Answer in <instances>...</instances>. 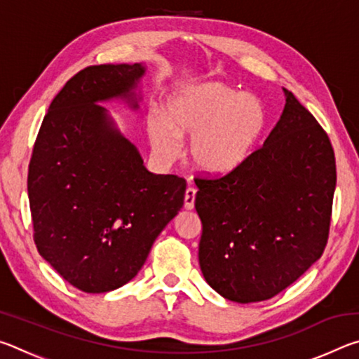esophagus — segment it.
<instances>
[{
  "label": "esophagus",
  "instance_id": "1",
  "mask_svg": "<svg viewBox=\"0 0 359 359\" xmlns=\"http://www.w3.org/2000/svg\"><path fill=\"white\" fill-rule=\"evenodd\" d=\"M194 198H196V188L188 187L185 191V209H193L194 208Z\"/></svg>",
  "mask_w": 359,
  "mask_h": 359
}]
</instances>
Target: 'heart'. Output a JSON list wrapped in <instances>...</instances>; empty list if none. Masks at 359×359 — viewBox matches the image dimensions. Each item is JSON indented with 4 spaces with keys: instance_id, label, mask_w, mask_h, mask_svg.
Instances as JSON below:
<instances>
[{
    "instance_id": "1",
    "label": "heart",
    "mask_w": 359,
    "mask_h": 359,
    "mask_svg": "<svg viewBox=\"0 0 359 359\" xmlns=\"http://www.w3.org/2000/svg\"><path fill=\"white\" fill-rule=\"evenodd\" d=\"M267 126L264 102L222 82H203L179 90L166 115L154 112L147 133L155 154L172 160L180 139L191 137L193 165L205 172H228L244 163Z\"/></svg>"
}]
</instances>
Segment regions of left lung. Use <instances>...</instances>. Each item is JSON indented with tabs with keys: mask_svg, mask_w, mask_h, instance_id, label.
Returning a JSON list of instances; mask_svg holds the SVG:
<instances>
[{
	"mask_svg": "<svg viewBox=\"0 0 359 359\" xmlns=\"http://www.w3.org/2000/svg\"><path fill=\"white\" fill-rule=\"evenodd\" d=\"M247 160L218 177H196L203 223L199 266L218 294L247 304L296 282L326 247L336 158L330 137L294 95Z\"/></svg>",
	"mask_w": 359,
	"mask_h": 359,
	"instance_id": "left-lung-1",
	"label": "left lung"
}]
</instances>
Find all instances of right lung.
<instances>
[{
  "label": "right lung",
  "mask_w": 359,
  "mask_h": 359,
  "mask_svg": "<svg viewBox=\"0 0 359 359\" xmlns=\"http://www.w3.org/2000/svg\"><path fill=\"white\" fill-rule=\"evenodd\" d=\"M144 72L141 63L79 71L48 106L29 160L34 244L85 293L128 283L184 205L185 179L149 172L100 104L120 98L137 109Z\"/></svg>",
  "instance_id": "obj_1"
}]
</instances>
